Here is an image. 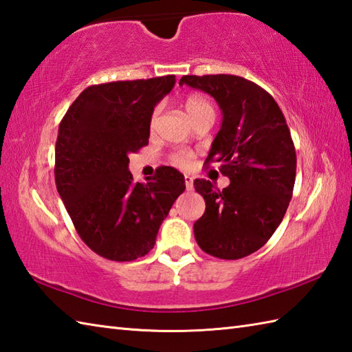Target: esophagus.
<instances>
[{
	"label": "esophagus",
	"instance_id": "esophagus-1",
	"mask_svg": "<svg viewBox=\"0 0 352 352\" xmlns=\"http://www.w3.org/2000/svg\"><path fill=\"white\" fill-rule=\"evenodd\" d=\"M184 183H186V189H188V190H192V189H193V178H192V177L186 175V177H184Z\"/></svg>",
	"mask_w": 352,
	"mask_h": 352
}]
</instances>
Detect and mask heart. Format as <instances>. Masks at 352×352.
Here are the masks:
<instances>
[{"mask_svg": "<svg viewBox=\"0 0 352 352\" xmlns=\"http://www.w3.org/2000/svg\"><path fill=\"white\" fill-rule=\"evenodd\" d=\"M184 109H186V113L190 118L192 122L198 121L201 118H213L214 119V107L212 106V102H208L207 100L201 98V96H189L188 100L184 101ZM162 113V107L157 106L153 113H151V119H149V125L155 126L157 122H159V118ZM192 160V154L190 153H177L172 155V163L175 164L178 168H188Z\"/></svg>", "mask_w": 352, "mask_h": 352, "instance_id": "obj_1", "label": "heart"}]
</instances>
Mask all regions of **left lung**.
<instances>
[{"label":"left lung","instance_id":"left-lung-1","mask_svg":"<svg viewBox=\"0 0 352 352\" xmlns=\"http://www.w3.org/2000/svg\"><path fill=\"white\" fill-rule=\"evenodd\" d=\"M180 85L208 94L221 107V130L206 163H219L230 178L222 192L207 180L193 182L206 201L193 223L195 239L213 257H246L271 239L292 199L296 154L286 119L265 89L242 77L184 76Z\"/></svg>","mask_w":352,"mask_h":352}]
</instances>
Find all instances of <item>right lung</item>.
Instances as JSON below:
<instances>
[{"label": "right lung", "instance_id": "obj_1", "mask_svg": "<svg viewBox=\"0 0 352 352\" xmlns=\"http://www.w3.org/2000/svg\"><path fill=\"white\" fill-rule=\"evenodd\" d=\"M175 76L89 86L63 116L56 142V186L89 248L131 261L154 248L172 204L186 189L182 172L160 166L134 183L129 154L148 145L149 119Z\"/></svg>", "mask_w": 352, "mask_h": 352}]
</instances>
